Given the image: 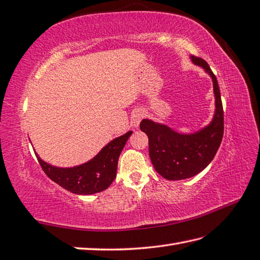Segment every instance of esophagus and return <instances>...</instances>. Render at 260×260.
<instances>
[{
	"label": "esophagus",
	"instance_id": "34e87169",
	"mask_svg": "<svg viewBox=\"0 0 260 260\" xmlns=\"http://www.w3.org/2000/svg\"><path fill=\"white\" fill-rule=\"evenodd\" d=\"M143 117H144V113H143V111H142V110H136V111H134L133 115H132V117H131L132 125L135 126V127L139 126L140 123H141V120L143 119Z\"/></svg>",
	"mask_w": 260,
	"mask_h": 260
}]
</instances>
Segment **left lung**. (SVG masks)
I'll return each mask as SVG.
<instances>
[{"label": "left lung", "instance_id": "obj_1", "mask_svg": "<svg viewBox=\"0 0 260 260\" xmlns=\"http://www.w3.org/2000/svg\"><path fill=\"white\" fill-rule=\"evenodd\" d=\"M196 65L203 66L212 76L215 94V114L212 123L195 134L176 133L166 125L143 119L142 132L149 137V154L155 171L168 180H181L200 174L214 159L224 132V114L220 88L210 65L201 57L191 56Z\"/></svg>", "mask_w": 260, "mask_h": 260}]
</instances>
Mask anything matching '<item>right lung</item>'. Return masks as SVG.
<instances>
[{"label":"right lung","instance_id":"right-lung-1","mask_svg":"<svg viewBox=\"0 0 260 260\" xmlns=\"http://www.w3.org/2000/svg\"><path fill=\"white\" fill-rule=\"evenodd\" d=\"M132 132L107 144L92 160L74 168H57L44 162L37 155L43 171L54 182L73 194L91 195L107 189L114 181L121 150Z\"/></svg>","mask_w":260,"mask_h":260}]
</instances>
